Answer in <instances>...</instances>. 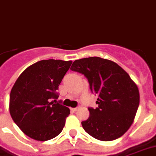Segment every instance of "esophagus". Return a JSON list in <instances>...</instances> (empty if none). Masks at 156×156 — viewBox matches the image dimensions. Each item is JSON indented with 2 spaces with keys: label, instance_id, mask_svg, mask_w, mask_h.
I'll use <instances>...</instances> for the list:
<instances>
[{
  "label": "esophagus",
  "instance_id": "1",
  "mask_svg": "<svg viewBox=\"0 0 156 156\" xmlns=\"http://www.w3.org/2000/svg\"><path fill=\"white\" fill-rule=\"evenodd\" d=\"M77 110H78V108H70V111H73V112H75V111H76Z\"/></svg>",
  "mask_w": 156,
  "mask_h": 156
}]
</instances>
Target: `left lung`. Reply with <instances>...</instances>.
Instances as JSON below:
<instances>
[{
  "instance_id": "left-lung-1",
  "label": "left lung",
  "mask_w": 156,
  "mask_h": 156,
  "mask_svg": "<svg viewBox=\"0 0 156 156\" xmlns=\"http://www.w3.org/2000/svg\"><path fill=\"white\" fill-rule=\"evenodd\" d=\"M70 70L83 74L92 93L98 95V107L89 108V118L81 122L84 129L102 141L123 136L140 104L138 87L128 73L114 61L95 56L75 61Z\"/></svg>"
}]
</instances>
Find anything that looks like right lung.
<instances>
[{"label": "right lung", "mask_w": 156, "mask_h": 156, "mask_svg": "<svg viewBox=\"0 0 156 156\" xmlns=\"http://www.w3.org/2000/svg\"><path fill=\"white\" fill-rule=\"evenodd\" d=\"M71 61L42 60L20 74L10 94L14 122L30 138L45 141L62 131L70 109L59 104L56 90Z\"/></svg>", "instance_id": "right-lung-1"}]
</instances>
